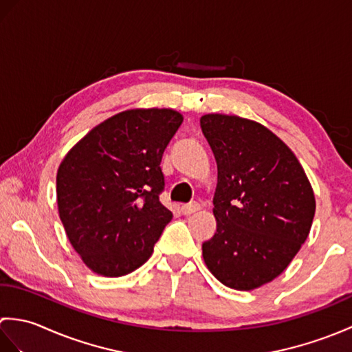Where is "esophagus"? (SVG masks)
<instances>
[{"instance_id":"34e87169","label":"esophagus","mask_w":352,"mask_h":352,"mask_svg":"<svg viewBox=\"0 0 352 352\" xmlns=\"http://www.w3.org/2000/svg\"><path fill=\"white\" fill-rule=\"evenodd\" d=\"M201 208V206L198 204V203H195V201H193V203H189V204H184V206H182V213L183 214H192V213H195V212H198Z\"/></svg>"}]
</instances>
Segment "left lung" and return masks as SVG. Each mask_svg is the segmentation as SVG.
Returning a JSON list of instances; mask_svg holds the SVG:
<instances>
[{"label":"left lung","mask_w":352,"mask_h":352,"mask_svg":"<svg viewBox=\"0 0 352 352\" xmlns=\"http://www.w3.org/2000/svg\"><path fill=\"white\" fill-rule=\"evenodd\" d=\"M201 130L218 164L214 236L206 265L227 287L252 290L276 278L307 239L315 193L290 148L265 125L204 115Z\"/></svg>","instance_id":"1"}]
</instances>
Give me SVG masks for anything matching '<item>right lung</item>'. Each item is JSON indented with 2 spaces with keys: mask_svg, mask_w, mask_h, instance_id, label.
Returning a JSON list of instances; mask_svg holds the SVG:
<instances>
[{
  "mask_svg": "<svg viewBox=\"0 0 352 352\" xmlns=\"http://www.w3.org/2000/svg\"><path fill=\"white\" fill-rule=\"evenodd\" d=\"M183 116L133 109L89 131L57 170V206L71 245L95 274L122 276L151 257L172 219L160 162Z\"/></svg>",
  "mask_w": 352,
  "mask_h": 352,
  "instance_id": "add662e5",
  "label": "right lung"
}]
</instances>
